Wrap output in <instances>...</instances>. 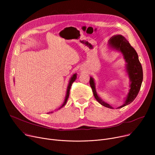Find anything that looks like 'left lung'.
<instances>
[{
    "instance_id": "left-lung-1",
    "label": "left lung",
    "mask_w": 155,
    "mask_h": 155,
    "mask_svg": "<svg viewBox=\"0 0 155 155\" xmlns=\"http://www.w3.org/2000/svg\"><path fill=\"white\" fill-rule=\"evenodd\" d=\"M109 45L113 50L119 51L123 54L126 62V71L131 82L129 91L124 103L118 107L121 108L131 104L139 93L143 78V68L138 58L137 53L124 36L120 35L112 36L109 40ZM90 85L95 99L103 106L113 109L109 104L102 101L97 95L94 80L91 77L90 78Z\"/></svg>"
}]
</instances>
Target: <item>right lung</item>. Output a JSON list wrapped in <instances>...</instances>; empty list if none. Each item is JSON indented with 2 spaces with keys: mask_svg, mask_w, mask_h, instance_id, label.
I'll use <instances>...</instances> for the list:
<instances>
[{
  "mask_svg": "<svg viewBox=\"0 0 155 155\" xmlns=\"http://www.w3.org/2000/svg\"><path fill=\"white\" fill-rule=\"evenodd\" d=\"M76 78H77V73H75V74H73V75H72V77H71V78H70V81H69V84H68V87H67V94H66V96H65V99H64V101L63 104H62L61 106L58 109H61V107H63L64 106V105L65 104H66V103H67V100H68V97H69V95H70V90L71 86L72 84L75 82V80H76ZM50 113H52V112H50ZM50 113H48V114H50Z\"/></svg>",
  "mask_w": 155,
  "mask_h": 155,
  "instance_id": "right-lung-1",
  "label": "right lung"
}]
</instances>
